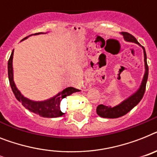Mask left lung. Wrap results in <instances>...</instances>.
<instances>
[{"label": "left lung", "mask_w": 157, "mask_h": 157, "mask_svg": "<svg viewBox=\"0 0 157 157\" xmlns=\"http://www.w3.org/2000/svg\"><path fill=\"white\" fill-rule=\"evenodd\" d=\"M123 35V38L126 41L132 42L136 43L139 45H140L139 42L136 40V39L132 35L127 32H122ZM144 49V63H145V73L143 78L142 83L140 89L137 90L136 93L132 94V96L123 101V102L120 103L119 105H116L114 107L111 106H107V105H102L101 104L97 107V114H98L100 117L102 118H117L119 117L125 115L128 112L131 111L137 104L141 101V99L144 97V94L146 90V84H147V77H148V66L147 63V55L144 47H142Z\"/></svg>", "instance_id": "1"}]
</instances>
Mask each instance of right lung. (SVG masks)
<instances>
[{"mask_svg": "<svg viewBox=\"0 0 157 157\" xmlns=\"http://www.w3.org/2000/svg\"><path fill=\"white\" fill-rule=\"evenodd\" d=\"M41 34V33H36V34ZM32 34H30V35H32ZM30 35H29V36H30ZM29 36L24 38L22 40L27 39ZM13 56V51L11 53V56H10L8 61V76L10 86H11L12 91L14 94L17 100L19 101L25 109H29L30 111L33 112L34 114L43 116L44 118H57V117H60V116L63 115V113L61 111L60 109V101H62V99L66 98L68 95H71L75 92H78L80 90L73 87L66 88L65 90H63L62 92L59 93L56 96L53 97V98L48 99V100L43 101H34L25 98V97L21 95L20 91L17 89L14 81H13L12 63Z\"/></svg>", "mask_w": 157, "mask_h": 157, "instance_id": "1", "label": "right lung"}]
</instances>
